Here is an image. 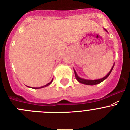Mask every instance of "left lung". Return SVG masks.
Segmentation results:
<instances>
[{"label":"left lung","mask_w":130,"mask_h":130,"mask_svg":"<svg viewBox=\"0 0 130 130\" xmlns=\"http://www.w3.org/2000/svg\"><path fill=\"white\" fill-rule=\"evenodd\" d=\"M105 31H107L106 30H105ZM114 65H113V67H112L111 70H110V72H109V73H108L107 75H106L105 77H103L102 79H97V80H86V79H82V78L79 77V76L77 75V74L76 72H75V70H74V73H75V78H76L77 80H78V81L79 82V83H82V84H87V85H95V84H99V83H100L101 82H102L103 80H104L105 79H106L107 78L109 77V75H110V74L111 73L112 70L113 68H114Z\"/></svg>","instance_id":"obj_1"}]
</instances>
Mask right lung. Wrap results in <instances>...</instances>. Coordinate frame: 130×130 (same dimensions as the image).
<instances>
[{"label": "right lung", "instance_id": "add662e5", "mask_svg": "<svg viewBox=\"0 0 130 130\" xmlns=\"http://www.w3.org/2000/svg\"><path fill=\"white\" fill-rule=\"evenodd\" d=\"M52 81H53V79H52V80H51V82H50V83H49L48 84H46V85H45V86H41V87H39V88H34V89H39V88H44V87H46V86H49L50 85V84H51V83H52Z\"/></svg>", "mask_w": 130, "mask_h": 130}]
</instances>
